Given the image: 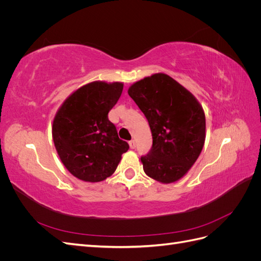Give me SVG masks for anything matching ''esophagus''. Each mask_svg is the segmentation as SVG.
<instances>
[{"instance_id":"1","label":"esophagus","mask_w":261,"mask_h":261,"mask_svg":"<svg viewBox=\"0 0 261 261\" xmlns=\"http://www.w3.org/2000/svg\"><path fill=\"white\" fill-rule=\"evenodd\" d=\"M128 144H129L130 149H135V148H136V141H135V140H130Z\"/></svg>"}]
</instances>
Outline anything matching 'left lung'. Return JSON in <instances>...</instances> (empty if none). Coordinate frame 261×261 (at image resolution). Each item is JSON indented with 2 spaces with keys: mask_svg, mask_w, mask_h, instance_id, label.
<instances>
[{
  "mask_svg": "<svg viewBox=\"0 0 261 261\" xmlns=\"http://www.w3.org/2000/svg\"><path fill=\"white\" fill-rule=\"evenodd\" d=\"M152 134V147L140 158L148 176L173 183L198 159L206 138V117L199 102L169 75L146 77L128 89Z\"/></svg>",
  "mask_w": 261,
  "mask_h": 261,
  "instance_id": "obj_1",
  "label": "left lung"
}]
</instances>
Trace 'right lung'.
Returning <instances> with one entry per match:
<instances>
[{"label": "right lung", "instance_id": "right-lung-1", "mask_svg": "<svg viewBox=\"0 0 261 261\" xmlns=\"http://www.w3.org/2000/svg\"><path fill=\"white\" fill-rule=\"evenodd\" d=\"M122 83L87 84L64 101L54 117L52 136L60 159L85 181L111 176L128 150L108 114L120 99Z\"/></svg>", "mask_w": 261, "mask_h": 261}]
</instances>
